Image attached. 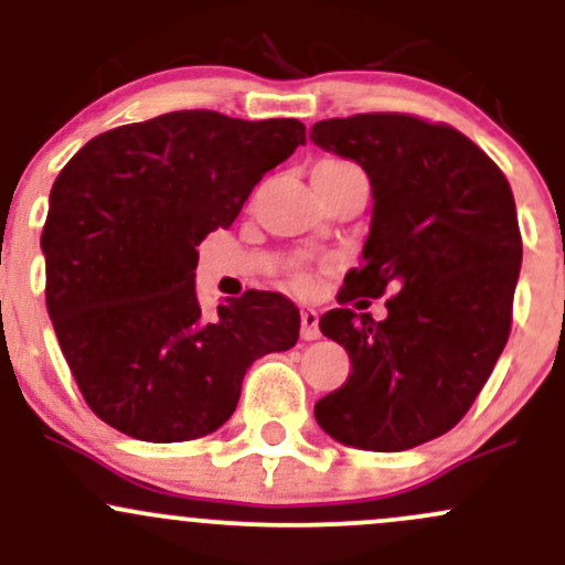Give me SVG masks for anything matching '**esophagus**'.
<instances>
[{
  "label": "esophagus",
  "mask_w": 565,
  "mask_h": 565,
  "mask_svg": "<svg viewBox=\"0 0 565 565\" xmlns=\"http://www.w3.org/2000/svg\"><path fill=\"white\" fill-rule=\"evenodd\" d=\"M300 335H303L306 341L317 339L319 335V315L315 309L300 311Z\"/></svg>",
  "instance_id": "obj_1"
}]
</instances>
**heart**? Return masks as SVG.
Masks as SVG:
<instances>
[{"label": "heart", "mask_w": 565, "mask_h": 565, "mask_svg": "<svg viewBox=\"0 0 565 565\" xmlns=\"http://www.w3.org/2000/svg\"><path fill=\"white\" fill-rule=\"evenodd\" d=\"M319 167H339V161H324V163H319Z\"/></svg>", "instance_id": "1"}]
</instances>
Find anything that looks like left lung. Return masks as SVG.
I'll use <instances>...</instances> for the list:
<instances>
[{"mask_svg":"<svg viewBox=\"0 0 565 565\" xmlns=\"http://www.w3.org/2000/svg\"><path fill=\"white\" fill-rule=\"evenodd\" d=\"M309 139L372 182L361 267L339 303L396 292L383 322L352 309L319 317L352 369L315 418L344 446L407 451L459 424L509 341L522 265L514 193L467 136L409 114L322 119Z\"/></svg>","mask_w":565,"mask_h":565,"instance_id":"8db88e82","label":"left lung"}]
</instances>
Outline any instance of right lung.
<instances>
[{
	"label": "right lung",
	"mask_w": 565,
	"mask_h": 565,
	"mask_svg": "<svg viewBox=\"0 0 565 565\" xmlns=\"http://www.w3.org/2000/svg\"><path fill=\"white\" fill-rule=\"evenodd\" d=\"M306 145L298 119L172 111L106 130L56 177L40 248L45 306L93 413L145 443L210 435L256 358L295 347L300 311L248 289L204 315L196 246Z\"/></svg>",
	"instance_id": "right-lung-1"
}]
</instances>
